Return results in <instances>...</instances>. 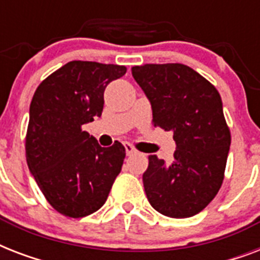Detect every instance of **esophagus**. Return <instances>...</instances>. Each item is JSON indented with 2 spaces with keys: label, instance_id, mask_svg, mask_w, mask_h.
Returning <instances> with one entry per match:
<instances>
[{
  "label": "esophagus",
  "instance_id": "1",
  "mask_svg": "<svg viewBox=\"0 0 260 260\" xmlns=\"http://www.w3.org/2000/svg\"><path fill=\"white\" fill-rule=\"evenodd\" d=\"M125 152H126V155H134V154H136V150H135V147L132 146V144H129V143H125Z\"/></svg>",
  "mask_w": 260,
  "mask_h": 260
}]
</instances>
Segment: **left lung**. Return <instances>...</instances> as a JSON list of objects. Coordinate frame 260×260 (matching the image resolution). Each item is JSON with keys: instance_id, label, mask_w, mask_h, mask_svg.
<instances>
[{"instance_id": "left-lung-1", "label": "left lung", "mask_w": 260, "mask_h": 260, "mask_svg": "<svg viewBox=\"0 0 260 260\" xmlns=\"http://www.w3.org/2000/svg\"><path fill=\"white\" fill-rule=\"evenodd\" d=\"M148 98L154 125L173 132L170 160L148 156L143 174L155 210L174 218L200 213L216 197L224 179L231 134L216 87L193 69L179 64L132 67Z\"/></svg>"}]
</instances>
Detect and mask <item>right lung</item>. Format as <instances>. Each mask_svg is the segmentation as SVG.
I'll return each mask as SVG.
<instances>
[{"label":"right lung","instance_id":"add662e5","mask_svg":"<svg viewBox=\"0 0 260 260\" xmlns=\"http://www.w3.org/2000/svg\"><path fill=\"white\" fill-rule=\"evenodd\" d=\"M124 66L73 60L44 79L29 106L25 154L51 206L69 217L97 212L121 171L125 148L101 147L82 126L101 117L104 91Z\"/></svg>","mask_w":260,"mask_h":260}]
</instances>
